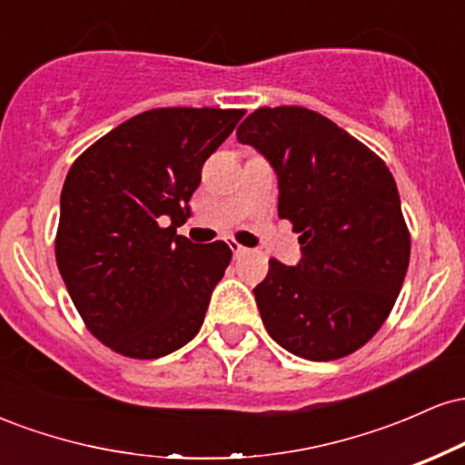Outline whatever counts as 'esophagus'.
Here are the masks:
<instances>
[{"instance_id": "esophagus-1", "label": "esophagus", "mask_w": 465, "mask_h": 465, "mask_svg": "<svg viewBox=\"0 0 465 465\" xmlns=\"http://www.w3.org/2000/svg\"><path fill=\"white\" fill-rule=\"evenodd\" d=\"M229 249H232L233 258H240L242 253H247V247H242V244H238L236 240H229Z\"/></svg>"}]
</instances>
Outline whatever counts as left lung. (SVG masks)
I'll use <instances>...</instances> for the list:
<instances>
[{
  "mask_svg": "<svg viewBox=\"0 0 465 465\" xmlns=\"http://www.w3.org/2000/svg\"><path fill=\"white\" fill-rule=\"evenodd\" d=\"M277 174V212L302 260L269 262L253 288L266 332L308 361L351 354L381 330L409 269L411 238L391 173L365 143L303 106H262L236 131Z\"/></svg>",
  "mask_w": 465,
  "mask_h": 465,
  "instance_id": "obj_1",
  "label": "left lung"
}]
</instances>
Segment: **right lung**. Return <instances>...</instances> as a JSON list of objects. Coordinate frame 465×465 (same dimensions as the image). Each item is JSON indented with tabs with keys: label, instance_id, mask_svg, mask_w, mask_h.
Wrapping results in <instances>:
<instances>
[{
	"label": "right lung",
	"instance_id": "add662e5",
	"mask_svg": "<svg viewBox=\"0 0 465 465\" xmlns=\"http://www.w3.org/2000/svg\"><path fill=\"white\" fill-rule=\"evenodd\" d=\"M242 109H153L87 148L61 192L56 264L89 332L131 359H159L201 330L232 249L177 236L205 159ZM171 221L168 228L164 223Z\"/></svg>",
	"mask_w": 465,
	"mask_h": 465
}]
</instances>
